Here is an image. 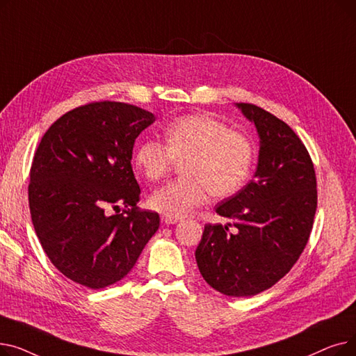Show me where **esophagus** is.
<instances>
[{"label": "esophagus", "mask_w": 356, "mask_h": 356, "mask_svg": "<svg viewBox=\"0 0 356 356\" xmlns=\"http://www.w3.org/2000/svg\"><path fill=\"white\" fill-rule=\"evenodd\" d=\"M180 218H175V216H168V215H163L161 216V222L165 223V225H175V223L180 222Z\"/></svg>", "instance_id": "34e87169"}]
</instances>
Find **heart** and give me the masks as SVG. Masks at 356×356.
Returning a JSON list of instances; mask_svg holds the SVG:
<instances>
[{"label":"heart","instance_id":"heart-1","mask_svg":"<svg viewBox=\"0 0 356 356\" xmlns=\"http://www.w3.org/2000/svg\"><path fill=\"white\" fill-rule=\"evenodd\" d=\"M165 144L144 140L134 152V164L148 180L164 177L182 163L184 177L167 183L149 196V207L164 215L183 218L207 202L209 193L227 197L236 193L251 175V140L228 124L208 115L177 118L164 131Z\"/></svg>","mask_w":356,"mask_h":356}]
</instances>
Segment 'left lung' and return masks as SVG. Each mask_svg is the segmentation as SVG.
<instances>
[{
	"instance_id": "8db88e82",
	"label": "left lung",
	"mask_w": 356,
	"mask_h": 356,
	"mask_svg": "<svg viewBox=\"0 0 356 356\" xmlns=\"http://www.w3.org/2000/svg\"><path fill=\"white\" fill-rule=\"evenodd\" d=\"M259 137L251 180L216 204L232 219L204 225L195 257L212 289L231 297L255 296L283 278L303 252L317 208L316 175L302 140L282 120L252 104H236Z\"/></svg>"
}]
</instances>
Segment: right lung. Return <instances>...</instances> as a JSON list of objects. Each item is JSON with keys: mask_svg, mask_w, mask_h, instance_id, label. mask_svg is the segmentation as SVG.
I'll use <instances>...</instances> for the list:
<instances>
[{"mask_svg": "<svg viewBox=\"0 0 356 356\" xmlns=\"http://www.w3.org/2000/svg\"><path fill=\"white\" fill-rule=\"evenodd\" d=\"M156 117L124 102L78 106L46 131L30 170L29 204L51 264L72 282L98 290L122 280L159 227L140 211L131 159L136 138ZM124 207L109 216V206Z\"/></svg>", "mask_w": 356, "mask_h": 356, "instance_id": "add662e5", "label": "right lung"}]
</instances>
